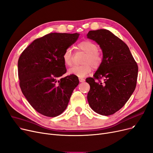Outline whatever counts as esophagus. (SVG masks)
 <instances>
[{"instance_id": "1", "label": "esophagus", "mask_w": 153, "mask_h": 153, "mask_svg": "<svg viewBox=\"0 0 153 153\" xmlns=\"http://www.w3.org/2000/svg\"><path fill=\"white\" fill-rule=\"evenodd\" d=\"M85 81V79L82 78H79V82H84Z\"/></svg>"}]
</instances>
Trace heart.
<instances>
[{
  "label": "heart",
  "instance_id": "obj_1",
  "mask_svg": "<svg viewBox=\"0 0 153 153\" xmlns=\"http://www.w3.org/2000/svg\"><path fill=\"white\" fill-rule=\"evenodd\" d=\"M79 49L86 54L82 63L83 65L73 66L68 70V74L78 77H84L91 72L92 68L97 69L100 67L102 62V56L97 50L96 44L90 41H83L77 44ZM62 60L64 64L71 66L72 64V56L71 48L66 49L62 55Z\"/></svg>",
  "mask_w": 153,
  "mask_h": 153
}]
</instances>
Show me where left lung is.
I'll return each mask as SVG.
<instances>
[{"mask_svg":"<svg viewBox=\"0 0 153 153\" xmlns=\"http://www.w3.org/2000/svg\"><path fill=\"white\" fill-rule=\"evenodd\" d=\"M87 37L97 42L102 51V62L94 77L85 79L90 85L89 104L99 114H113L123 107L135 90L137 63L128 46L109 30H90ZM102 78L103 82L95 81Z\"/></svg>","mask_w":153,"mask_h":153,"instance_id":"obj_1","label":"left lung"}]
</instances>
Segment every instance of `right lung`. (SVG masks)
Masks as SVG:
<instances>
[{
	"instance_id": "add662e5",
	"label": "right lung",
	"mask_w": 153,
	"mask_h": 153,
	"mask_svg": "<svg viewBox=\"0 0 153 153\" xmlns=\"http://www.w3.org/2000/svg\"><path fill=\"white\" fill-rule=\"evenodd\" d=\"M79 34L50 33L34 40L19 57L20 87L32 107L40 114L56 117L68 107L78 77L70 75L62 60L64 51L76 42Z\"/></svg>"
}]
</instances>
